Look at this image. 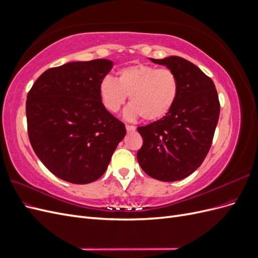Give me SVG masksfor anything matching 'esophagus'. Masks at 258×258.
Returning <instances> with one entry per match:
<instances>
[{
	"label": "esophagus",
	"instance_id": "esophagus-1",
	"mask_svg": "<svg viewBox=\"0 0 258 258\" xmlns=\"http://www.w3.org/2000/svg\"><path fill=\"white\" fill-rule=\"evenodd\" d=\"M126 129L128 132H130V131H135L136 127L132 126V124H126Z\"/></svg>",
	"mask_w": 258,
	"mask_h": 258
}]
</instances>
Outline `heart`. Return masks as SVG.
Instances as JSON below:
<instances>
[{"label":"heart","instance_id":"b5f03b06","mask_svg":"<svg viewBox=\"0 0 258 258\" xmlns=\"http://www.w3.org/2000/svg\"><path fill=\"white\" fill-rule=\"evenodd\" d=\"M99 91L108 112L118 111L129 96L130 105L124 116H142L146 121H155L173 108L179 93V81L172 70L138 63L120 69L117 80L104 77Z\"/></svg>","mask_w":258,"mask_h":258}]
</instances>
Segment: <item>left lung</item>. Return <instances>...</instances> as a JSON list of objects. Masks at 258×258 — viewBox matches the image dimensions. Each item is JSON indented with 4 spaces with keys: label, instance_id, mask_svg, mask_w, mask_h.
<instances>
[{
    "label": "left lung",
    "instance_id": "8db88e82",
    "mask_svg": "<svg viewBox=\"0 0 258 258\" xmlns=\"http://www.w3.org/2000/svg\"><path fill=\"white\" fill-rule=\"evenodd\" d=\"M151 61L177 75L179 93L168 115L138 128L143 145L137 158L147 175L174 182L204 162L220 116V101L213 81L188 60L172 56Z\"/></svg>",
    "mask_w": 258,
    "mask_h": 258
}]
</instances>
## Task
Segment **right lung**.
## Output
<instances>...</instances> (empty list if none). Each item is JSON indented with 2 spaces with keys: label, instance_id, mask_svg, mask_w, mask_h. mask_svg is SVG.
Wrapping results in <instances>:
<instances>
[{
  "label": "right lung",
  "instance_id": "add662e5",
  "mask_svg": "<svg viewBox=\"0 0 258 258\" xmlns=\"http://www.w3.org/2000/svg\"><path fill=\"white\" fill-rule=\"evenodd\" d=\"M112 68L106 59L69 62L45 71L28 93L30 143L44 166L67 182L102 176L126 136L100 97V83Z\"/></svg>",
  "mask_w": 258,
  "mask_h": 258
}]
</instances>
